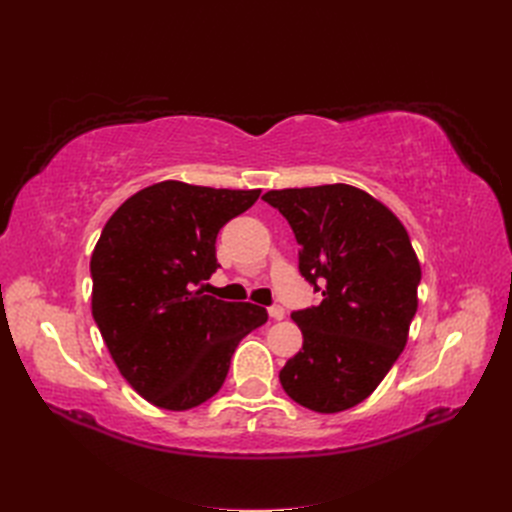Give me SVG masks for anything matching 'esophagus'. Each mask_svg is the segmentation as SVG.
<instances>
[{
	"label": "esophagus",
	"mask_w": 512,
	"mask_h": 512,
	"mask_svg": "<svg viewBox=\"0 0 512 512\" xmlns=\"http://www.w3.org/2000/svg\"><path fill=\"white\" fill-rule=\"evenodd\" d=\"M269 316H271L273 320H282V318H284V307L277 305V303L271 305V307H269Z\"/></svg>",
	"instance_id": "obj_1"
}]
</instances>
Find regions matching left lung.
<instances>
[{
    "label": "left lung",
    "mask_w": 512,
    "mask_h": 512,
    "mask_svg": "<svg viewBox=\"0 0 512 512\" xmlns=\"http://www.w3.org/2000/svg\"><path fill=\"white\" fill-rule=\"evenodd\" d=\"M301 245L299 273L320 305L292 312L303 348L280 371L299 406L333 414L374 393L408 342L421 265L408 232L374 196L346 183L262 196Z\"/></svg>",
    "instance_id": "1"
}]
</instances>
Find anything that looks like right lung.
Instances as JSON below:
<instances>
[{
	"instance_id": "right-lung-1",
	"label": "right lung",
	"mask_w": 512,
	"mask_h": 512,
	"mask_svg": "<svg viewBox=\"0 0 512 512\" xmlns=\"http://www.w3.org/2000/svg\"><path fill=\"white\" fill-rule=\"evenodd\" d=\"M260 190L162 181L136 192L91 254V314L121 376L149 404L190 410L222 389L232 352L267 309L205 294L220 228Z\"/></svg>"
}]
</instances>
